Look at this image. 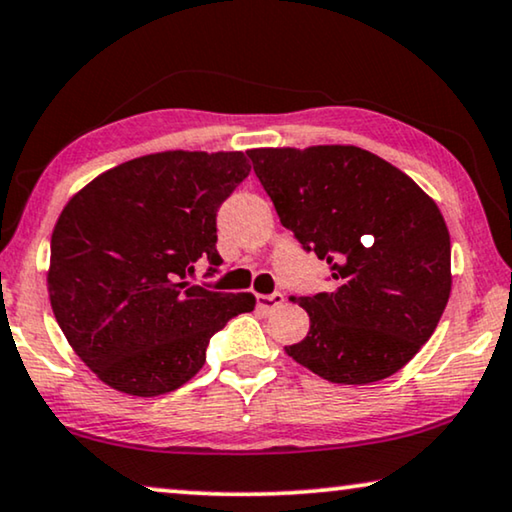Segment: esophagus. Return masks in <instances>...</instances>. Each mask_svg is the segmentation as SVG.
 Returning <instances> with one entry per match:
<instances>
[{"label": "esophagus", "instance_id": "1", "mask_svg": "<svg viewBox=\"0 0 512 512\" xmlns=\"http://www.w3.org/2000/svg\"><path fill=\"white\" fill-rule=\"evenodd\" d=\"M256 302L258 307L265 309V311H272L284 305V295L281 293H270V295H256Z\"/></svg>", "mask_w": 512, "mask_h": 512}]
</instances>
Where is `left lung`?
Masks as SVG:
<instances>
[{
    "label": "left lung",
    "instance_id": "1",
    "mask_svg": "<svg viewBox=\"0 0 512 512\" xmlns=\"http://www.w3.org/2000/svg\"><path fill=\"white\" fill-rule=\"evenodd\" d=\"M281 226L328 261L332 293L293 298L309 332L286 353L332 383L399 372L450 298V235L409 175L353 145L249 150Z\"/></svg>",
    "mask_w": 512,
    "mask_h": 512
}]
</instances>
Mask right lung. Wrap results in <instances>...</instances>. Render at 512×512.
Masks as SVG:
<instances>
[{
  "instance_id": "right-lung-1",
  "label": "right lung",
  "mask_w": 512,
  "mask_h": 512,
  "mask_svg": "<svg viewBox=\"0 0 512 512\" xmlns=\"http://www.w3.org/2000/svg\"><path fill=\"white\" fill-rule=\"evenodd\" d=\"M242 152H159L127 161L71 198L50 240L55 318L110 388L157 397L205 365L212 335L251 311V293L191 284L219 272L217 212L249 175Z\"/></svg>"
}]
</instances>
